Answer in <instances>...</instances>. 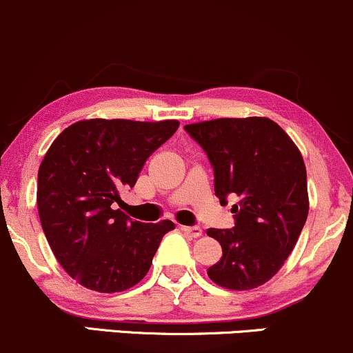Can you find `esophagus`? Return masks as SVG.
<instances>
[{
    "instance_id": "1",
    "label": "esophagus",
    "mask_w": 353,
    "mask_h": 353,
    "mask_svg": "<svg viewBox=\"0 0 353 353\" xmlns=\"http://www.w3.org/2000/svg\"><path fill=\"white\" fill-rule=\"evenodd\" d=\"M181 230H183L185 234H188V236L193 237V239L202 236V229H200L199 225H192V227L190 225H181Z\"/></svg>"
}]
</instances>
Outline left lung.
Masks as SVG:
<instances>
[{
	"instance_id": "1",
	"label": "left lung",
	"mask_w": 353,
	"mask_h": 353,
	"mask_svg": "<svg viewBox=\"0 0 353 353\" xmlns=\"http://www.w3.org/2000/svg\"><path fill=\"white\" fill-rule=\"evenodd\" d=\"M185 131L207 153L222 205L229 195L239 199L230 208L236 225L207 230L222 245L208 278L227 290H254L283 268L308 217L301 153L269 117H222Z\"/></svg>"
}]
</instances>
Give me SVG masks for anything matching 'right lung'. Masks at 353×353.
<instances>
[{"label": "right lung", "mask_w": 353, "mask_h": 353, "mask_svg": "<svg viewBox=\"0 0 353 353\" xmlns=\"http://www.w3.org/2000/svg\"><path fill=\"white\" fill-rule=\"evenodd\" d=\"M180 123L85 119L65 128L39 168L37 205L60 266L87 290L119 293L150 271L172 221H131L114 203Z\"/></svg>", "instance_id": "right-lung-1"}]
</instances>
